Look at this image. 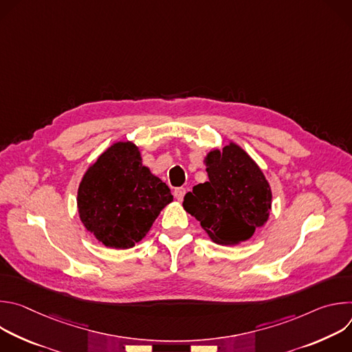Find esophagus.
Instances as JSON below:
<instances>
[{
	"instance_id": "1",
	"label": "esophagus",
	"mask_w": 352,
	"mask_h": 352,
	"mask_svg": "<svg viewBox=\"0 0 352 352\" xmlns=\"http://www.w3.org/2000/svg\"><path fill=\"white\" fill-rule=\"evenodd\" d=\"M185 192H186L185 188H175V189H174V197H175L177 200H182Z\"/></svg>"
}]
</instances>
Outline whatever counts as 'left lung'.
Masks as SVG:
<instances>
[{"label": "left lung", "mask_w": 352, "mask_h": 352, "mask_svg": "<svg viewBox=\"0 0 352 352\" xmlns=\"http://www.w3.org/2000/svg\"><path fill=\"white\" fill-rule=\"evenodd\" d=\"M209 181L184 197V209L220 245H236L262 227L272 209V190L263 173L243 150L230 143L205 160Z\"/></svg>", "instance_id": "1"}]
</instances>
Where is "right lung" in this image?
<instances>
[{"mask_svg": "<svg viewBox=\"0 0 352 352\" xmlns=\"http://www.w3.org/2000/svg\"><path fill=\"white\" fill-rule=\"evenodd\" d=\"M173 202L170 188L142 164L131 142H118L89 167L78 189V209L87 231L109 248L140 242Z\"/></svg>", "mask_w": 352, "mask_h": 352, "instance_id": "right-lung-1", "label": "right lung"}]
</instances>
